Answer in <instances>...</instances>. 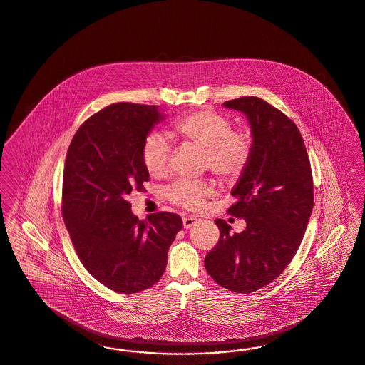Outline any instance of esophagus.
I'll return each mask as SVG.
<instances>
[{
	"mask_svg": "<svg viewBox=\"0 0 365 365\" xmlns=\"http://www.w3.org/2000/svg\"><path fill=\"white\" fill-rule=\"evenodd\" d=\"M197 222H198V220L195 217H191V215L183 217V227L185 229H190V227H194Z\"/></svg>",
	"mask_w": 365,
	"mask_h": 365,
	"instance_id": "34e87169",
	"label": "esophagus"
}]
</instances>
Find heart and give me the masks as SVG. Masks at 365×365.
I'll return each instance as SVG.
<instances>
[{
	"label": "heart",
	"instance_id": "1",
	"mask_svg": "<svg viewBox=\"0 0 365 365\" xmlns=\"http://www.w3.org/2000/svg\"><path fill=\"white\" fill-rule=\"evenodd\" d=\"M173 135L206 153V165L224 180L233 182L248 167L252 156V138L245 130H233L225 115L214 112H195L178 118ZM170 143L159 133H150L141 148V160L152 176H164L170 168ZM214 194L209 182L182 179L173 183L165 197L182 207L197 210Z\"/></svg>",
	"mask_w": 365,
	"mask_h": 365
}]
</instances>
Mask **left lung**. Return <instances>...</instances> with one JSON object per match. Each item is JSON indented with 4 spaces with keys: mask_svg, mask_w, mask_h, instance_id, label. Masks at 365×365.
<instances>
[{
    "mask_svg": "<svg viewBox=\"0 0 365 365\" xmlns=\"http://www.w3.org/2000/svg\"><path fill=\"white\" fill-rule=\"evenodd\" d=\"M224 106L241 112L251 126V160L227 210L247 227L230 235L227 222L215 220L220 240L205 267L220 286L250 294L275 280L298 251L313 212V175L301 132L286 114L257 97Z\"/></svg>",
    "mask_w": 365,
    "mask_h": 365,
    "instance_id": "obj_1",
    "label": "left lung"
}]
</instances>
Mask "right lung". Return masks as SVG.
I'll list each match as a JSON object with an SVG mask.
<instances>
[{"label": "right lung", "instance_id": "add662e5", "mask_svg": "<svg viewBox=\"0 0 365 365\" xmlns=\"http://www.w3.org/2000/svg\"><path fill=\"white\" fill-rule=\"evenodd\" d=\"M162 120L158 105H109L79 126L66 156L64 224L88 274L120 294L159 282L168 248L182 229L178 214L159 212L138 220L126 201L150 179L141 148Z\"/></svg>", "mask_w": 365, "mask_h": 365}]
</instances>
